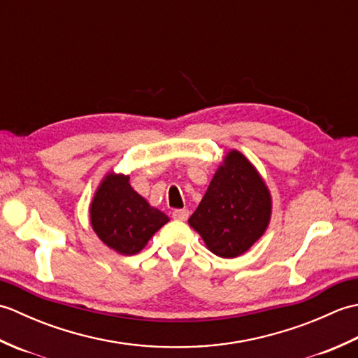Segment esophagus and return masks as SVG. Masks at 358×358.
<instances>
[{"mask_svg":"<svg viewBox=\"0 0 358 358\" xmlns=\"http://www.w3.org/2000/svg\"><path fill=\"white\" fill-rule=\"evenodd\" d=\"M189 217V210L187 209H175L172 212V218L178 220V222H186Z\"/></svg>","mask_w":358,"mask_h":358,"instance_id":"1","label":"esophagus"}]
</instances>
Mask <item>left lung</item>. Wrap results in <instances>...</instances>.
Here are the masks:
<instances>
[{
	"mask_svg": "<svg viewBox=\"0 0 358 358\" xmlns=\"http://www.w3.org/2000/svg\"><path fill=\"white\" fill-rule=\"evenodd\" d=\"M271 218V195L245 155L231 150L218 167L189 224L218 257L234 258L262 237Z\"/></svg>",
	"mask_w": 358,
	"mask_h": 358,
	"instance_id": "obj_1",
	"label": "left lung"
}]
</instances>
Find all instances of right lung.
Segmentation results:
<instances>
[{
  "instance_id": "1",
  "label": "right lung",
  "mask_w": 358,
  "mask_h": 358,
  "mask_svg": "<svg viewBox=\"0 0 358 358\" xmlns=\"http://www.w3.org/2000/svg\"><path fill=\"white\" fill-rule=\"evenodd\" d=\"M169 222L136 194L123 173H109L94 196L90 223L98 237L123 255H135Z\"/></svg>"
}]
</instances>
